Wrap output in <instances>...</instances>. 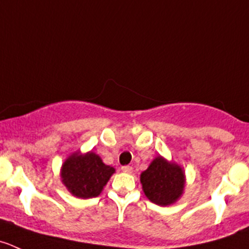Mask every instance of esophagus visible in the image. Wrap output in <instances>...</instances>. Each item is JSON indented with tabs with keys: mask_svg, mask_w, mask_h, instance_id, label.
Wrapping results in <instances>:
<instances>
[{
	"mask_svg": "<svg viewBox=\"0 0 249 249\" xmlns=\"http://www.w3.org/2000/svg\"><path fill=\"white\" fill-rule=\"evenodd\" d=\"M122 170L124 171V173H132V166H130V165H124V166H122Z\"/></svg>",
	"mask_w": 249,
	"mask_h": 249,
	"instance_id": "obj_1",
	"label": "esophagus"
}]
</instances>
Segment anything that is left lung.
Listing matches in <instances>:
<instances>
[{
	"mask_svg": "<svg viewBox=\"0 0 249 249\" xmlns=\"http://www.w3.org/2000/svg\"><path fill=\"white\" fill-rule=\"evenodd\" d=\"M147 198L158 206H169L182 195L185 175L182 169L157 157L140 178Z\"/></svg>",
	"mask_w": 249,
	"mask_h": 249,
	"instance_id": "obj_1",
	"label": "left lung"
}]
</instances>
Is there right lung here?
<instances>
[{
  "mask_svg": "<svg viewBox=\"0 0 249 249\" xmlns=\"http://www.w3.org/2000/svg\"><path fill=\"white\" fill-rule=\"evenodd\" d=\"M114 168L106 165L97 154L89 152L85 156L75 153L62 166V181L67 189L79 198L97 197L108 182Z\"/></svg>",
  "mask_w": 249,
  "mask_h": 249,
  "instance_id": "obj_1",
  "label": "right lung"
}]
</instances>
